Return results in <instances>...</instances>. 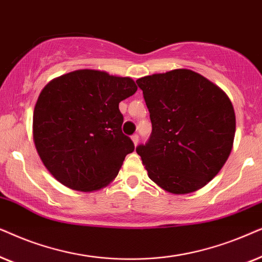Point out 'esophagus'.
<instances>
[{
    "mask_svg": "<svg viewBox=\"0 0 262 262\" xmlns=\"http://www.w3.org/2000/svg\"><path fill=\"white\" fill-rule=\"evenodd\" d=\"M132 140H133L134 145L137 146V145H138V142H139V135H138V134H134V135H132Z\"/></svg>",
    "mask_w": 262,
    "mask_h": 262,
    "instance_id": "obj_1",
    "label": "esophagus"
}]
</instances>
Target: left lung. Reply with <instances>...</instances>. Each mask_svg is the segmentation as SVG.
<instances>
[{
	"label": "left lung",
	"mask_w": 262,
	"mask_h": 262,
	"mask_svg": "<svg viewBox=\"0 0 262 262\" xmlns=\"http://www.w3.org/2000/svg\"><path fill=\"white\" fill-rule=\"evenodd\" d=\"M152 133L137 147L148 177L173 194L200 189L231 152L236 118L229 97L189 69L137 80Z\"/></svg>",
	"instance_id": "obj_1"
}]
</instances>
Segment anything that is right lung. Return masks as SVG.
Returning a JSON list of instances; mask_svg holds the SVG:
<instances>
[{
	"instance_id": "add662e5",
	"label": "right lung",
	"mask_w": 262,
	"mask_h": 262,
	"mask_svg": "<svg viewBox=\"0 0 262 262\" xmlns=\"http://www.w3.org/2000/svg\"><path fill=\"white\" fill-rule=\"evenodd\" d=\"M130 78L82 69L52 80L38 97L33 140L45 167L58 182L91 191L117 176L134 151L123 134L118 104L137 92Z\"/></svg>"
}]
</instances>
